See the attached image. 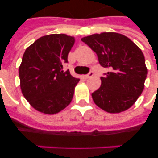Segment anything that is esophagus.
Masks as SVG:
<instances>
[{"label": "esophagus", "instance_id": "1", "mask_svg": "<svg viewBox=\"0 0 158 158\" xmlns=\"http://www.w3.org/2000/svg\"><path fill=\"white\" fill-rule=\"evenodd\" d=\"M93 75H94V72L93 71H90L88 74H85V75H84L83 76V78H84V79H89V78H90V77H93Z\"/></svg>", "mask_w": 158, "mask_h": 158}]
</instances>
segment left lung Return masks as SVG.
Listing matches in <instances>:
<instances>
[{
	"label": "left lung",
	"mask_w": 158,
	"mask_h": 158,
	"mask_svg": "<svg viewBox=\"0 0 158 158\" xmlns=\"http://www.w3.org/2000/svg\"><path fill=\"white\" fill-rule=\"evenodd\" d=\"M95 52L109 72L101 77V87L92 94L98 106L120 113L134 105L141 95L148 74L142 51L130 38L117 33H102L81 39Z\"/></svg>",
	"instance_id": "left-lung-1"
}]
</instances>
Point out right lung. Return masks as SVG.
<instances>
[{"label": "right lung", "mask_w": 158, "mask_h": 158, "mask_svg": "<svg viewBox=\"0 0 158 158\" xmlns=\"http://www.w3.org/2000/svg\"><path fill=\"white\" fill-rule=\"evenodd\" d=\"M74 38L66 34H50L38 38L23 53L19 68L22 94L34 109L53 115L65 108L79 83L64 72L63 64L74 46Z\"/></svg>", "instance_id": "right-lung-1"}]
</instances>
